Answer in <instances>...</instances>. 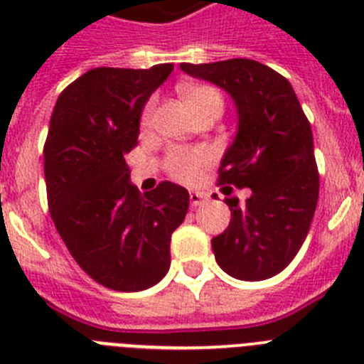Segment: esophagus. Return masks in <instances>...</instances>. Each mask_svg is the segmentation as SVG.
Listing matches in <instances>:
<instances>
[{
	"label": "esophagus",
	"mask_w": 364,
	"mask_h": 364,
	"mask_svg": "<svg viewBox=\"0 0 364 364\" xmlns=\"http://www.w3.org/2000/svg\"><path fill=\"white\" fill-rule=\"evenodd\" d=\"M189 200H191L193 208H198V205H202L205 200H208V197H205L204 193L191 191V193H189Z\"/></svg>",
	"instance_id": "esophagus-1"
}]
</instances>
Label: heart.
I'll return each mask as SVG.
<instances>
[{
  "label": "heart",
  "instance_id": "1",
  "mask_svg": "<svg viewBox=\"0 0 364 364\" xmlns=\"http://www.w3.org/2000/svg\"><path fill=\"white\" fill-rule=\"evenodd\" d=\"M186 104L193 111V114L197 117L200 112L210 111V109H217L222 111L224 100L218 89L211 85H191L184 91ZM154 100H151L149 104L144 107L142 118H140V125L142 129H147L153 124L154 117ZM211 154L208 149L202 147H171L166 154V169L167 173L178 182L184 184H193L197 182L198 176L202 175L205 167L210 166Z\"/></svg>",
  "mask_w": 364,
  "mask_h": 364
}]
</instances>
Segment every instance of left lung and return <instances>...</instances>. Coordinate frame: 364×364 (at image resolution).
Returning a JSON list of instances; mask_svg holds the SVG:
<instances>
[{"mask_svg": "<svg viewBox=\"0 0 364 364\" xmlns=\"http://www.w3.org/2000/svg\"><path fill=\"white\" fill-rule=\"evenodd\" d=\"M180 69L224 89L239 112L218 184L250 188L252 197L246 204L235 197L224 200L231 220L211 240L217 264L240 281L273 277L297 255L317 208L319 171L310 122L290 82L255 60L180 63Z\"/></svg>", "mask_w": 364, "mask_h": 364, "instance_id": "1", "label": "left lung"}]
</instances>
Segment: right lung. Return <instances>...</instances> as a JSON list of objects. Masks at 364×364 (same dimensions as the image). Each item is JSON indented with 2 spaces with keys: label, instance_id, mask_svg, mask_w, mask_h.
<instances>
[{
  "label": "right lung",
  "instance_id": "obj_1",
  "mask_svg": "<svg viewBox=\"0 0 364 364\" xmlns=\"http://www.w3.org/2000/svg\"><path fill=\"white\" fill-rule=\"evenodd\" d=\"M173 63L98 67L60 95L43 147L47 200L58 233L80 268L117 291L147 290L171 264L169 242L189 193L160 182L140 193L124 154L138 142L140 114Z\"/></svg>",
  "mask_w": 364,
  "mask_h": 364
}]
</instances>
